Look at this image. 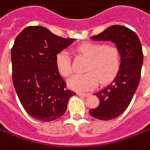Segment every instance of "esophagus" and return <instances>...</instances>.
I'll use <instances>...</instances> for the list:
<instances>
[{
    "mask_svg": "<svg viewBox=\"0 0 150 150\" xmlns=\"http://www.w3.org/2000/svg\"><path fill=\"white\" fill-rule=\"evenodd\" d=\"M78 95L79 96H83V97H88L89 94L88 93H82V92H78Z\"/></svg>",
    "mask_w": 150,
    "mask_h": 150,
    "instance_id": "34e87169",
    "label": "esophagus"
}]
</instances>
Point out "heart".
Segmentation results:
<instances>
[{
	"label": "heart",
	"mask_w": 150,
	"mask_h": 150,
	"mask_svg": "<svg viewBox=\"0 0 150 150\" xmlns=\"http://www.w3.org/2000/svg\"><path fill=\"white\" fill-rule=\"evenodd\" d=\"M80 55L88 59L86 73L75 75L68 80V87L75 91H88L101 84L110 82L116 76L122 64V54L115 45H106L103 42H85L77 48ZM56 68L65 78L72 72L71 59L66 50L56 56Z\"/></svg>",
	"instance_id": "obj_1"
}]
</instances>
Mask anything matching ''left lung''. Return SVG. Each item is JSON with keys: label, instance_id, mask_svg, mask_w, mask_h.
<instances>
[{"label": "left lung", "instance_id": "obj_1", "mask_svg": "<svg viewBox=\"0 0 150 150\" xmlns=\"http://www.w3.org/2000/svg\"><path fill=\"white\" fill-rule=\"evenodd\" d=\"M90 39L97 41H111L122 54L121 67L113 81L94 94L100 100V105L89 110V114L94 118L108 121L126 110L139 86L144 60L142 45L132 30L121 25L109 27Z\"/></svg>", "mask_w": 150, "mask_h": 150}]
</instances>
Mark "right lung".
Here are the masks:
<instances>
[{"mask_svg":"<svg viewBox=\"0 0 150 150\" xmlns=\"http://www.w3.org/2000/svg\"><path fill=\"white\" fill-rule=\"evenodd\" d=\"M74 39H64L42 26L25 28L11 50L12 82L23 107L34 119L50 122L67 110L76 93L66 88L56 68V54Z\"/></svg>","mask_w":150,"mask_h":150,"instance_id":"right-lung-1","label":"right lung"}]
</instances>
